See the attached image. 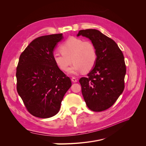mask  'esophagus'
<instances>
[{
    "label": "esophagus",
    "mask_w": 146,
    "mask_h": 146,
    "mask_svg": "<svg viewBox=\"0 0 146 146\" xmlns=\"http://www.w3.org/2000/svg\"><path fill=\"white\" fill-rule=\"evenodd\" d=\"M71 80H72L73 82H74V83L77 82V79L76 77H72V78H71Z\"/></svg>",
    "instance_id": "esophagus-1"
}]
</instances>
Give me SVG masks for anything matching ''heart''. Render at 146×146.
I'll list each match as a JSON object with an SVG mask.
<instances>
[{"mask_svg":"<svg viewBox=\"0 0 146 146\" xmlns=\"http://www.w3.org/2000/svg\"><path fill=\"white\" fill-rule=\"evenodd\" d=\"M60 49L61 52L53 54V60L57 67L64 72L69 69L72 61L74 64L69 71L71 74L90 72L96 65L98 53L91 41L70 37L60 46Z\"/></svg>","mask_w":146,"mask_h":146,"instance_id":"obj_1","label":"heart"}]
</instances>
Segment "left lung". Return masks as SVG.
I'll return each mask as SVG.
<instances>
[{
    "mask_svg": "<svg viewBox=\"0 0 146 146\" xmlns=\"http://www.w3.org/2000/svg\"><path fill=\"white\" fill-rule=\"evenodd\" d=\"M82 35L94 44L98 59L87 77L79 82L87 107L93 111H102L111 107L124 90L126 66L124 57L112 39L96 29L82 30Z\"/></svg>",
    "mask_w": 146,
    "mask_h": 146,
    "instance_id": "left-lung-1",
    "label": "left lung"
}]
</instances>
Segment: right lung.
<instances>
[{
    "mask_svg": "<svg viewBox=\"0 0 146 146\" xmlns=\"http://www.w3.org/2000/svg\"><path fill=\"white\" fill-rule=\"evenodd\" d=\"M63 38L62 33L38 37L20 55L16 74L17 91L35 117L48 118L58 113L71 86L70 78L53 60L54 48Z\"/></svg>",
    "mask_w": 146,
    "mask_h": 146,
    "instance_id": "add662e5",
    "label": "right lung"
}]
</instances>
